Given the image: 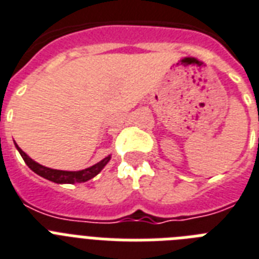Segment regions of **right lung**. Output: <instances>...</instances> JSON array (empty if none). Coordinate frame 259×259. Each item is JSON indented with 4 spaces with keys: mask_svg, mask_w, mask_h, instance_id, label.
I'll return each mask as SVG.
<instances>
[{
    "mask_svg": "<svg viewBox=\"0 0 259 259\" xmlns=\"http://www.w3.org/2000/svg\"><path fill=\"white\" fill-rule=\"evenodd\" d=\"M16 148L17 150L20 151L21 157L24 158L25 163H26L35 174H38V176L46 178V180L52 181V182H56V184H81V182H86V181H89L93 177H96L97 174L104 169L105 165L110 161V155H108L106 158H104L102 161L96 163V165L90 166L88 169L78 170V171H66V170L50 169V167L39 165L38 162L33 161L25 151L21 150V149L18 148V145H16Z\"/></svg>",
    "mask_w": 259,
    "mask_h": 259,
    "instance_id": "add662e5",
    "label": "right lung"
}]
</instances>
